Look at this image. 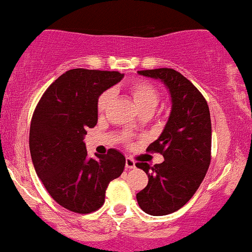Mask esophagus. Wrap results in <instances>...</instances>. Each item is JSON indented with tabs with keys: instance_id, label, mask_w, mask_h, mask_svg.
<instances>
[{
	"instance_id": "obj_1",
	"label": "esophagus",
	"mask_w": 252,
	"mask_h": 252,
	"mask_svg": "<svg viewBox=\"0 0 252 252\" xmlns=\"http://www.w3.org/2000/svg\"><path fill=\"white\" fill-rule=\"evenodd\" d=\"M136 167V162L134 160H132L131 158H126V168L127 170H131V168Z\"/></svg>"
}]
</instances>
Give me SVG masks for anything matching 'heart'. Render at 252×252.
<instances>
[{"mask_svg":"<svg viewBox=\"0 0 252 252\" xmlns=\"http://www.w3.org/2000/svg\"><path fill=\"white\" fill-rule=\"evenodd\" d=\"M128 92L131 94L132 99H133L134 104L137 105L138 110L141 114L148 113L152 115L153 111L157 108L158 103H159V91L157 87L150 82L144 81V80H137L133 81L128 86ZM111 93L109 91H105L102 94L98 97L97 100V110L99 114H103L107 110V107L110 102ZM133 127V126H132Z\"/></svg>","mask_w":252,"mask_h":252,"instance_id":"obj_1","label":"heart"}]
</instances>
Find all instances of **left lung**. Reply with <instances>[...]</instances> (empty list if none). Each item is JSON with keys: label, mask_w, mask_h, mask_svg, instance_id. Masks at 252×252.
<instances>
[{"label": "left lung", "mask_w": 252, "mask_h": 252, "mask_svg": "<svg viewBox=\"0 0 252 252\" xmlns=\"http://www.w3.org/2000/svg\"><path fill=\"white\" fill-rule=\"evenodd\" d=\"M160 79L170 90L172 110L159 138L147 148L160 153L164 162H137L148 184L137 193L139 207L152 216L172 214L186 205L204 181L211 161V119L206 99L187 77L170 68L141 70Z\"/></svg>", "instance_id": "left-lung-1"}]
</instances>
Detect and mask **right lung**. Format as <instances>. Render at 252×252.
Instances as JSON below:
<instances>
[{
	"label": "right lung",
	"mask_w": 252,
	"mask_h": 252,
	"mask_svg": "<svg viewBox=\"0 0 252 252\" xmlns=\"http://www.w3.org/2000/svg\"><path fill=\"white\" fill-rule=\"evenodd\" d=\"M119 71L72 69L49 86L36 105L29 145L36 173L49 195L76 214L97 211L108 184L121 176L126 159L109 149L87 157L84 137L97 125L98 97L123 79Z\"/></svg>",
	"instance_id": "right-lung-1"
}]
</instances>
